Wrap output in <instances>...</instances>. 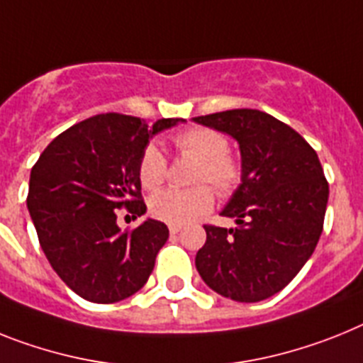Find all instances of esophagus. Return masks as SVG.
Returning <instances> with one entry per match:
<instances>
[{
	"mask_svg": "<svg viewBox=\"0 0 363 363\" xmlns=\"http://www.w3.org/2000/svg\"><path fill=\"white\" fill-rule=\"evenodd\" d=\"M169 231H170V235H176V233H179V231H182V225L170 224V225H169Z\"/></svg>",
	"mask_w": 363,
	"mask_h": 363,
	"instance_id": "34e87169",
	"label": "esophagus"
}]
</instances>
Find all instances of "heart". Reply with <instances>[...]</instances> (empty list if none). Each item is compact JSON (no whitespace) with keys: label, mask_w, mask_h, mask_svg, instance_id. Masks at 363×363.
<instances>
[{"label":"heart","mask_w":363,"mask_h":363,"mask_svg":"<svg viewBox=\"0 0 363 363\" xmlns=\"http://www.w3.org/2000/svg\"><path fill=\"white\" fill-rule=\"evenodd\" d=\"M178 156L196 160L191 182L193 189H165L150 198V213L167 224L184 225L206 215L215 203L213 191L200 183H207L220 196H229L242 182V165L229 152V141L222 132L207 126H194L172 138ZM165 156L156 145H147L138 161L139 182L147 191H156L167 179Z\"/></svg>","instance_id":"1"}]
</instances>
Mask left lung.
<instances>
[{"label":"left lung","instance_id":"obj_1","mask_svg":"<svg viewBox=\"0 0 363 363\" xmlns=\"http://www.w3.org/2000/svg\"><path fill=\"white\" fill-rule=\"evenodd\" d=\"M194 121L237 139L242 154V184L222 211L238 225H203L207 240L196 270L220 296L262 301L281 292L314 253L329 182L314 148L270 113L242 108Z\"/></svg>","mask_w":363,"mask_h":363}]
</instances>
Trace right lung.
Masks as SVG:
<instances>
[{"mask_svg":"<svg viewBox=\"0 0 363 363\" xmlns=\"http://www.w3.org/2000/svg\"><path fill=\"white\" fill-rule=\"evenodd\" d=\"M179 119L154 125L125 113L80 121L52 139L30 170L27 207L58 277L91 303H117L145 286L169 228L145 220L121 231L117 211L145 215L138 161L148 139Z\"/></svg>","mask_w":363,"mask_h":363,"instance_id":"obj_1","label":"right lung"}]
</instances>
